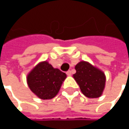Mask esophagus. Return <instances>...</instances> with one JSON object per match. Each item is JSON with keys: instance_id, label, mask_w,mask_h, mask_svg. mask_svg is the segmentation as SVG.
<instances>
[{"instance_id": "esophagus-1", "label": "esophagus", "mask_w": 129, "mask_h": 129, "mask_svg": "<svg viewBox=\"0 0 129 129\" xmlns=\"http://www.w3.org/2000/svg\"><path fill=\"white\" fill-rule=\"evenodd\" d=\"M66 74H67V75H68V76H70V75H72V73H71V71H70V70H68V71H67V72H66Z\"/></svg>"}]
</instances>
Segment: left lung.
Here are the masks:
<instances>
[{"mask_svg": "<svg viewBox=\"0 0 129 129\" xmlns=\"http://www.w3.org/2000/svg\"><path fill=\"white\" fill-rule=\"evenodd\" d=\"M73 75L82 92L87 98H95L102 95L105 87L106 76L103 72L87 62H80L75 66Z\"/></svg>", "mask_w": 129, "mask_h": 129, "instance_id": "8db88e82", "label": "left lung"}]
</instances>
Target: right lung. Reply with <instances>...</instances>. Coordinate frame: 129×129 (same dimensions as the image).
Returning <instances> with one entry per match:
<instances>
[{"mask_svg":"<svg viewBox=\"0 0 129 129\" xmlns=\"http://www.w3.org/2000/svg\"><path fill=\"white\" fill-rule=\"evenodd\" d=\"M67 75L59 69H54L47 62L39 63L27 76L31 90L43 100L52 99L57 95Z\"/></svg>","mask_w":129,"mask_h":129,"instance_id":"1","label":"right lung"}]
</instances>
